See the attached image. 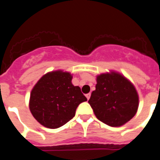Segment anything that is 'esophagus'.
Returning <instances> with one entry per match:
<instances>
[{"mask_svg":"<svg viewBox=\"0 0 160 160\" xmlns=\"http://www.w3.org/2000/svg\"><path fill=\"white\" fill-rule=\"evenodd\" d=\"M86 97H87V99H90V93H89V94H86Z\"/></svg>","mask_w":160,"mask_h":160,"instance_id":"34e87169","label":"esophagus"}]
</instances>
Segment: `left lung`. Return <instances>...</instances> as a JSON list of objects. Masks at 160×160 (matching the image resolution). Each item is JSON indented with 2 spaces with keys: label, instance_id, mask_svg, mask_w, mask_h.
Returning <instances> with one entry per match:
<instances>
[{
  "label": "left lung",
  "instance_id": "obj_1",
  "mask_svg": "<svg viewBox=\"0 0 160 160\" xmlns=\"http://www.w3.org/2000/svg\"><path fill=\"white\" fill-rule=\"evenodd\" d=\"M96 77L95 90L88 101L96 118L111 127H121L129 122L138 107L135 86L122 73L114 70Z\"/></svg>",
  "mask_w": 160,
  "mask_h": 160
}]
</instances>
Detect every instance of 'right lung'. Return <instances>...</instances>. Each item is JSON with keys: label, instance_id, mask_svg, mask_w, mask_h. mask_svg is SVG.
Returning a JSON list of instances; mask_svg holds the SVG:
<instances>
[{"label": "right lung", "instance_id": "1", "mask_svg": "<svg viewBox=\"0 0 160 160\" xmlns=\"http://www.w3.org/2000/svg\"><path fill=\"white\" fill-rule=\"evenodd\" d=\"M70 72L58 70L44 74L32 87L29 107L35 119L45 128H58L75 115L80 103L87 101L79 87L72 84Z\"/></svg>", "mask_w": 160, "mask_h": 160}]
</instances>
